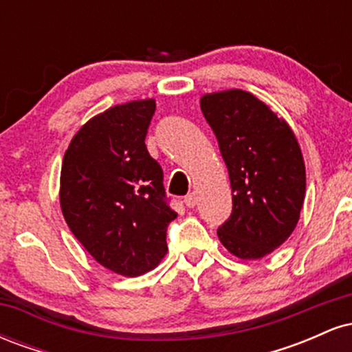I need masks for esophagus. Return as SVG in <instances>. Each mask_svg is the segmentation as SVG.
I'll return each instance as SVG.
<instances>
[{"mask_svg": "<svg viewBox=\"0 0 352 352\" xmlns=\"http://www.w3.org/2000/svg\"><path fill=\"white\" fill-rule=\"evenodd\" d=\"M197 200H199V197H197V193L195 192H190L187 197H185L184 199V201H185V205H187L188 208H192V207H195L197 205Z\"/></svg>", "mask_w": 352, "mask_h": 352, "instance_id": "1", "label": "esophagus"}]
</instances>
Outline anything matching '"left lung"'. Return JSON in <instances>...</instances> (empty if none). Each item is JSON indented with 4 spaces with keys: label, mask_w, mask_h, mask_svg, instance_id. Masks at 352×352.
Instances as JSON below:
<instances>
[{
    "label": "left lung",
    "mask_w": 352,
    "mask_h": 352,
    "mask_svg": "<svg viewBox=\"0 0 352 352\" xmlns=\"http://www.w3.org/2000/svg\"><path fill=\"white\" fill-rule=\"evenodd\" d=\"M200 107L227 164L233 212L218 238L240 260H258L288 240L306 193L296 135L252 92L228 89L201 96Z\"/></svg>",
    "instance_id": "obj_1"
}]
</instances>
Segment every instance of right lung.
<instances>
[{
	"mask_svg": "<svg viewBox=\"0 0 352 352\" xmlns=\"http://www.w3.org/2000/svg\"><path fill=\"white\" fill-rule=\"evenodd\" d=\"M155 100L119 104L72 137L60 168L59 204L89 254L122 276L151 272L167 253L164 173L145 147Z\"/></svg>",
	"mask_w": 352,
	"mask_h": 352,
	"instance_id": "add662e5",
	"label": "right lung"
}]
</instances>
